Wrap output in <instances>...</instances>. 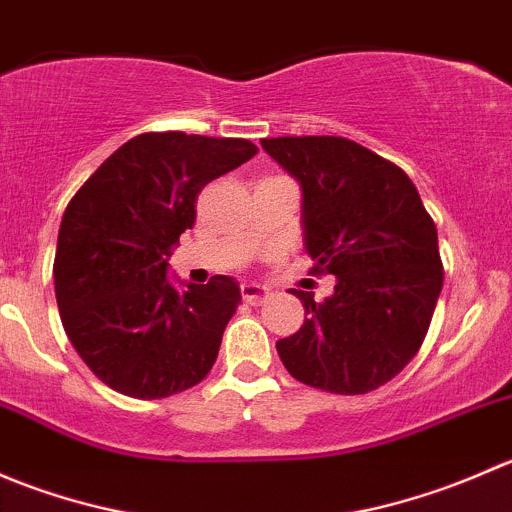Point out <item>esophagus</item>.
<instances>
[{
    "instance_id": "1",
    "label": "esophagus",
    "mask_w": 512,
    "mask_h": 512,
    "mask_svg": "<svg viewBox=\"0 0 512 512\" xmlns=\"http://www.w3.org/2000/svg\"><path fill=\"white\" fill-rule=\"evenodd\" d=\"M240 292H242V297H245L250 304H262V302H267V299H270V294H272L270 289L262 287V285H257V282H242Z\"/></svg>"
}]
</instances>
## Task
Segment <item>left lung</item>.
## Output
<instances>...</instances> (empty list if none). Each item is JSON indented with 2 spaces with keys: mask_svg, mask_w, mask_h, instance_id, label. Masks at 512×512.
Masks as SVG:
<instances>
[{
  "mask_svg": "<svg viewBox=\"0 0 512 512\" xmlns=\"http://www.w3.org/2000/svg\"><path fill=\"white\" fill-rule=\"evenodd\" d=\"M262 148L302 185L314 272L337 277L324 302L292 289L307 317L277 354L302 384L369 394L426 339L443 287L436 225L409 175L349 138H262Z\"/></svg>",
  "mask_w": 512,
  "mask_h": 512,
  "instance_id": "1",
  "label": "left lung"
}]
</instances>
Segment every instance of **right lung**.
Wrapping results in <instances>:
<instances>
[{"instance_id": "right-lung-1", "label": "right lung", "mask_w": 512, "mask_h": 512, "mask_svg": "<svg viewBox=\"0 0 512 512\" xmlns=\"http://www.w3.org/2000/svg\"><path fill=\"white\" fill-rule=\"evenodd\" d=\"M255 153L245 138L141 133L66 205L54 257L61 324L118 394L165 399L213 369L240 287L215 275L178 292L168 257L195 223L200 190Z\"/></svg>"}]
</instances>
